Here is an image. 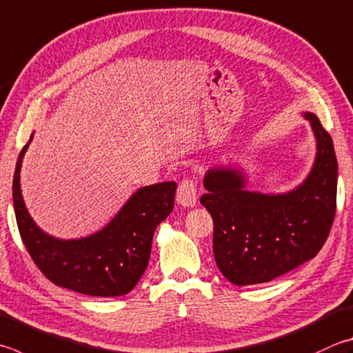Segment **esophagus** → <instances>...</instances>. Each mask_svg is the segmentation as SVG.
<instances>
[{
    "label": "esophagus",
    "mask_w": 353,
    "mask_h": 353,
    "mask_svg": "<svg viewBox=\"0 0 353 353\" xmlns=\"http://www.w3.org/2000/svg\"><path fill=\"white\" fill-rule=\"evenodd\" d=\"M177 203L183 207H194L197 203V182L194 179H183L177 188Z\"/></svg>",
    "instance_id": "34e87169"
}]
</instances>
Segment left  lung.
I'll list each match as a JSON object with an SVG mask.
<instances>
[{
  "mask_svg": "<svg viewBox=\"0 0 353 353\" xmlns=\"http://www.w3.org/2000/svg\"><path fill=\"white\" fill-rule=\"evenodd\" d=\"M316 137L310 174L287 194L245 188L238 170L214 168L203 179L201 203L213 217V253L221 273L236 285L268 283L315 258L336 211L338 162L330 134L305 112Z\"/></svg>",
  "mask_w": 353,
  "mask_h": 353,
  "instance_id": "obj_1",
  "label": "left lung"
}]
</instances>
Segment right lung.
I'll use <instances>...</instances> for the list:
<instances>
[{
  "mask_svg": "<svg viewBox=\"0 0 353 353\" xmlns=\"http://www.w3.org/2000/svg\"><path fill=\"white\" fill-rule=\"evenodd\" d=\"M29 142L17 160L14 208L26 250L50 283L89 296L130 293L142 278L151 254L154 230L174 207L176 182L140 188L117 216L92 236L61 241L41 232L24 207L20 170Z\"/></svg>",
  "mask_w": 353,
  "mask_h": 353,
  "instance_id": "right-lung-1",
  "label": "right lung"
}]
</instances>
